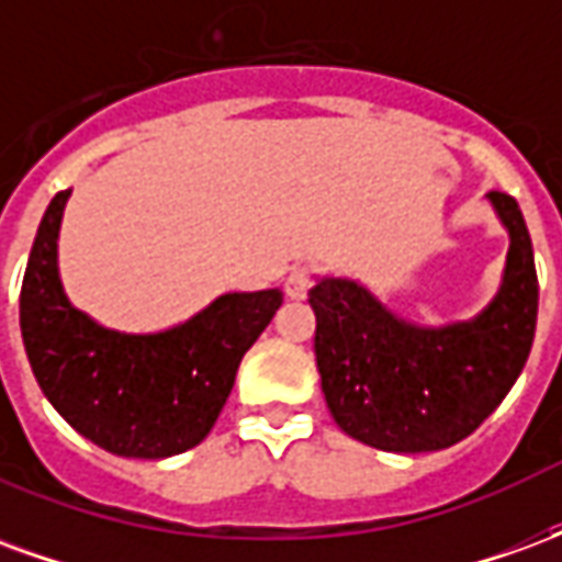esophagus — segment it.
Returning <instances> with one entry per match:
<instances>
[{
    "mask_svg": "<svg viewBox=\"0 0 562 562\" xmlns=\"http://www.w3.org/2000/svg\"><path fill=\"white\" fill-rule=\"evenodd\" d=\"M310 273L306 270H292L289 273V280H285V297H292V301H304L306 294H310Z\"/></svg>",
    "mask_w": 562,
    "mask_h": 562,
    "instance_id": "obj_1",
    "label": "esophagus"
}]
</instances>
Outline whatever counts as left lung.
Instances as JSON below:
<instances>
[{"label": "left lung", "mask_w": 562, "mask_h": 562, "mask_svg": "<svg viewBox=\"0 0 562 562\" xmlns=\"http://www.w3.org/2000/svg\"><path fill=\"white\" fill-rule=\"evenodd\" d=\"M508 234L499 289L472 318L422 325L403 318L367 282L313 277L316 367L342 434L379 451H442L503 403L527 364L539 282L527 222L515 198L487 192Z\"/></svg>", "instance_id": "left-lung-1"}]
</instances>
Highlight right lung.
<instances>
[{"mask_svg":"<svg viewBox=\"0 0 562 562\" xmlns=\"http://www.w3.org/2000/svg\"><path fill=\"white\" fill-rule=\"evenodd\" d=\"M71 189L47 204L32 244L20 330L44 397L80 436L120 458H171L213 430L249 346L280 310V289L225 292L171 328H108L68 301L59 228Z\"/></svg>","mask_w":562,"mask_h":562,"instance_id":"add662e5","label":"right lung"}]
</instances>
